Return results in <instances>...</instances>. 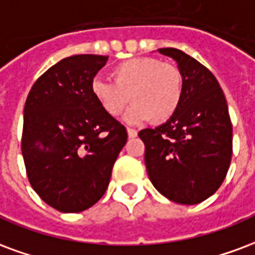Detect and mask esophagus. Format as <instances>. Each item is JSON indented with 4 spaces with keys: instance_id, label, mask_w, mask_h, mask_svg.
I'll return each instance as SVG.
<instances>
[{
    "instance_id": "obj_1",
    "label": "esophagus",
    "mask_w": 255,
    "mask_h": 255,
    "mask_svg": "<svg viewBox=\"0 0 255 255\" xmlns=\"http://www.w3.org/2000/svg\"><path fill=\"white\" fill-rule=\"evenodd\" d=\"M127 133L129 137H135L137 135V131L133 128H127Z\"/></svg>"
}]
</instances>
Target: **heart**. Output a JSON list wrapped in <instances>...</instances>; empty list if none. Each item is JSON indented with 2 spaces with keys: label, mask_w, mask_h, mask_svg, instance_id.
<instances>
[{
  "label": "heart",
  "mask_w": 255,
  "mask_h": 255,
  "mask_svg": "<svg viewBox=\"0 0 255 255\" xmlns=\"http://www.w3.org/2000/svg\"><path fill=\"white\" fill-rule=\"evenodd\" d=\"M111 75L113 81L96 77L92 94L111 116L122 115L132 100L133 105L124 116L128 124L148 119L165 122L180 107L182 77L175 66L148 56L132 58L115 66Z\"/></svg>",
  "instance_id": "heart-1"
}]
</instances>
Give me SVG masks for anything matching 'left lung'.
Segmentation results:
<instances>
[{"instance_id":"obj_1","label":"left lung","mask_w":255,"mask_h":255,"mask_svg":"<svg viewBox=\"0 0 255 255\" xmlns=\"http://www.w3.org/2000/svg\"><path fill=\"white\" fill-rule=\"evenodd\" d=\"M182 77L177 112L156 128H144L148 178L161 195L184 205L212 196L226 178L233 155V126L223 90L214 74L177 48H159Z\"/></svg>"}]
</instances>
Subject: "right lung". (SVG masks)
Returning a JSON list of instances; mask_svg holds the SVG:
<instances>
[{"instance_id": "right-lung-1", "label": "right lung", "mask_w": 255, "mask_h": 255, "mask_svg": "<svg viewBox=\"0 0 255 255\" xmlns=\"http://www.w3.org/2000/svg\"><path fill=\"white\" fill-rule=\"evenodd\" d=\"M108 56L73 55L33 84L24 107L21 151L28 180L40 199L65 214L99 201L127 143V129L92 94Z\"/></svg>"}]
</instances>
